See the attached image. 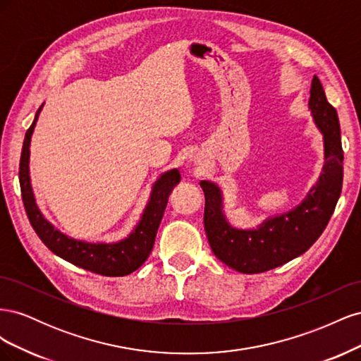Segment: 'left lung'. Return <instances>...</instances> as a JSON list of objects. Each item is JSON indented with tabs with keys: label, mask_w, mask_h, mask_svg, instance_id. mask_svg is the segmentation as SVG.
<instances>
[{
	"label": "left lung",
	"mask_w": 361,
	"mask_h": 361,
	"mask_svg": "<svg viewBox=\"0 0 361 361\" xmlns=\"http://www.w3.org/2000/svg\"><path fill=\"white\" fill-rule=\"evenodd\" d=\"M309 110L324 138V167L318 182L290 211L268 216L255 228H238L226 218L221 188L209 180L200 182L207 241L214 255L238 272L257 274L301 256L321 236L334 212L343 180L341 125L316 75Z\"/></svg>",
	"instance_id": "obj_1"
}]
</instances>
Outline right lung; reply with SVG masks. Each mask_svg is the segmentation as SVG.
Wrapping results in <instances>:
<instances>
[{"mask_svg": "<svg viewBox=\"0 0 361 361\" xmlns=\"http://www.w3.org/2000/svg\"><path fill=\"white\" fill-rule=\"evenodd\" d=\"M42 108L43 104L40 105L35 120H32L31 126L27 130L19 162L20 192H23L25 212L32 228H35V232L42 239V243L54 255L71 262V264L76 267L110 277H122L130 274V272H134L145 264L152 248H154L158 227L169 202V195L180 182L179 170L171 169L169 171H164L155 180V183L152 185L150 197L145 211L141 214L134 231L126 238L116 243H89L68 236L66 233L60 232L42 214L31 187L30 145L32 130H35Z\"/></svg>", "mask_w": 361, "mask_h": 361, "instance_id": "add662e5", "label": "right lung"}]
</instances>
